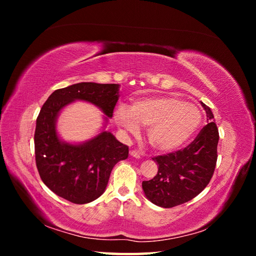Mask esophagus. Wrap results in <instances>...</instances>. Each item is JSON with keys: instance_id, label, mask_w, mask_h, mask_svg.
Returning <instances> with one entry per match:
<instances>
[{"instance_id": "34e87169", "label": "esophagus", "mask_w": 256, "mask_h": 256, "mask_svg": "<svg viewBox=\"0 0 256 256\" xmlns=\"http://www.w3.org/2000/svg\"><path fill=\"white\" fill-rule=\"evenodd\" d=\"M129 154H130L131 157H134V158H136V159H140V158H141L140 152H136V150H130Z\"/></svg>"}]
</instances>
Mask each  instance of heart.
Listing matches in <instances>:
<instances>
[{
	"instance_id": "obj_1",
	"label": "heart",
	"mask_w": 256,
	"mask_h": 256,
	"mask_svg": "<svg viewBox=\"0 0 256 256\" xmlns=\"http://www.w3.org/2000/svg\"><path fill=\"white\" fill-rule=\"evenodd\" d=\"M113 118L118 127L136 134L138 125L147 128V140L162 152H175L187 145L202 124V114L191 102L172 96L144 97L129 106L116 108Z\"/></svg>"
}]
</instances>
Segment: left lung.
I'll use <instances>...</instances> for the list:
<instances>
[{"label": "left lung", "instance_id": "obj_1", "mask_svg": "<svg viewBox=\"0 0 256 256\" xmlns=\"http://www.w3.org/2000/svg\"><path fill=\"white\" fill-rule=\"evenodd\" d=\"M207 125L184 150L152 158L158 174L143 182L144 194L154 205L171 208L196 198L210 182L216 162L219 132L210 108L200 102Z\"/></svg>", "mask_w": 256, "mask_h": 256}]
</instances>
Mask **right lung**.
Masks as SVG:
<instances>
[{"label": "right lung", "mask_w": 256, "mask_h": 256, "mask_svg": "<svg viewBox=\"0 0 256 256\" xmlns=\"http://www.w3.org/2000/svg\"><path fill=\"white\" fill-rule=\"evenodd\" d=\"M120 98V84L81 82L54 90L42 108L34 136L35 158L42 180L47 187L74 204H86L106 191L114 166L128 157V146L106 131ZM74 101L94 104L104 116V126L90 140L70 144L57 132V118Z\"/></svg>", "instance_id": "obj_1"}]
</instances>
